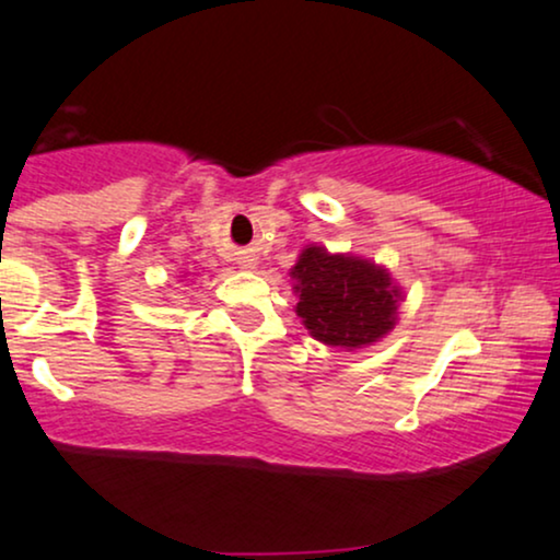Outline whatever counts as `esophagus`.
<instances>
[{
	"label": "esophagus",
	"instance_id": "1",
	"mask_svg": "<svg viewBox=\"0 0 560 560\" xmlns=\"http://www.w3.org/2000/svg\"><path fill=\"white\" fill-rule=\"evenodd\" d=\"M240 262H242V266H245V268H253V266H255V258H253V255H245V258H242Z\"/></svg>",
	"mask_w": 560,
	"mask_h": 560
}]
</instances>
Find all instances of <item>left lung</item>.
Returning a JSON list of instances; mask_svg holds the SVG:
<instances>
[{
  "label": "left lung",
  "instance_id": "obj_1",
  "mask_svg": "<svg viewBox=\"0 0 560 560\" xmlns=\"http://www.w3.org/2000/svg\"><path fill=\"white\" fill-rule=\"evenodd\" d=\"M298 315L323 345L365 347L396 323L399 289L375 262L307 247L292 268Z\"/></svg>",
  "mask_w": 560,
  "mask_h": 560
}]
</instances>
